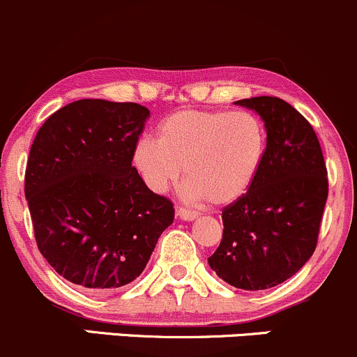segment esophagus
Segmentation results:
<instances>
[{"label": "esophagus", "instance_id": "esophagus-1", "mask_svg": "<svg viewBox=\"0 0 357 357\" xmlns=\"http://www.w3.org/2000/svg\"><path fill=\"white\" fill-rule=\"evenodd\" d=\"M177 216L183 221H192V220H195V218H197V213H194V211H189V209L178 208L177 209Z\"/></svg>", "mask_w": 357, "mask_h": 357}]
</instances>
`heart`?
I'll list each match as a JSON object with an SVG mask.
<instances>
[{
	"mask_svg": "<svg viewBox=\"0 0 357 357\" xmlns=\"http://www.w3.org/2000/svg\"><path fill=\"white\" fill-rule=\"evenodd\" d=\"M266 128L247 110H180L144 137L132 162L153 190L167 189L183 170L192 202L228 206L248 192L266 155Z\"/></svg>",
	"mask_w": 357,
	"mask_h": 357,
	"instance_id": "b5f03b06",
	"label": "heart"
}]
</instances>
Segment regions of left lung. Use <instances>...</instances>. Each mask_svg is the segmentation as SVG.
<instances>
[{
    "mask_svg": "<svg viewBox=\"0 0 357 357\" xmlns=\"http://www.w3.org/2000/svg\"><path fill=\"white\" fill-rule=\"evenodd\" d=\"M255 110L267 132L266 155L248 192L226 206L223 238L208 262L225 282L269 289L308 262L328 195L327 167L312 124L278 97L235 102Z\"/></svg>",
    "mask_w": 357,
    "mask_h": 357,
    "instance_id": "8db88e82",
    "label": "left lung"
}]
</instances>
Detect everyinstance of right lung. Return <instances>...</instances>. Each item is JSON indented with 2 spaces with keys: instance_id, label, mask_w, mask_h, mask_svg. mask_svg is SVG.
Instances as JSON below:
<instances>
[{
  "instance_id": "obj_1",
  "label": "right lung",
  "mask_w": 357,
  "mask_h": 357,
  "mask_svg": "<svg viewBox=\"0 0 357 357\" xmlns=\"http://www.w3.org/2000/svg\"><path fill=\"white\" fill-rule=\"evenodd\" d=\"M148 117L139 103L76 100L42 124L30 148L25 197L37 247L57 274L91 293L139 278L174 223L170 199L132 167Z\"/></svg>"
}]
</instances>
